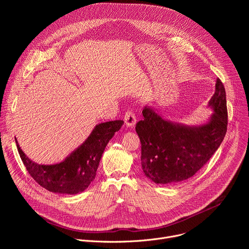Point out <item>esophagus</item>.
<instances>
[{"instance_id":"1","label":"esophagus","mask_w":249,"mask_h":249,"mask_svg":"<svg viewBox=\"0 0 249 249\" xmlns=\"http://www.w3.org/2000/svg\"><path fill=\"white\" fill-rule=\"evenodd\" d=\"M124 121L127 127H134L136 124V116L132 110H127L124 115Z\"/></svg>"}]
</instances>
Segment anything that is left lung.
Returning <instances> with one entry per match:
<instances>
[{"label":"left lung","mask_w":249,"mask_h":249,"mask_svg":"<svg viewBox=\"0 0 249 249\" xmlns=\"http://www.w3.org/2000/svg\"><path fill=\"white\" fill-rule=\"evenodd\" d=\"M214 113L208 123L186 126L163 119L153 108L142 111L136 125L142 145V170L157 184H174L192 177L218 150L226 136L228 109L226 89L217 79L209 101Z\"/></svg>","instance_id":"left-lung-1"}]
</instances>
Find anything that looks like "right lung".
Listing matches in <instances>:
<instances>
[{
    "label": "right lung",
    "mask_w": 249,
    "mask_h": 249,
    "mask_svg": "<svg viewBox=\"0 0 249 249\" xmlns=\"http://www.w3.org/2000/svg\"><path fill=\"white\" fill-rule=\"evenodd\" d=\"M123 120L100 123L94 127L89 138L60 163L38 164L32 161L16 143L20 159L32 178L50 192L78 194L93 181L106 145L119 131Z\"/></svg>",
    "instance_id": "add662e5"
}]
</instances>
